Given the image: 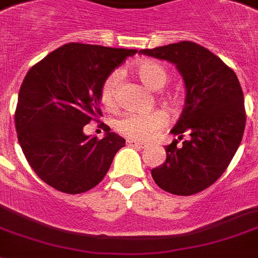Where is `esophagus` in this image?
I'll return each instance as SVG.
<instances>
[{
	"label": "esophagus",
	"instance_id": "obj_1",
	"mask_svg": "<svg viewBox=\"0 0 258 258\" xmlns=\"http://www.w3.org/2000/svg\"><path fill=\"white\" fill-rule=\"evenodd\" d=\"M126 144L129 145V146H134V148H140V149H144V148H146V146H148V145L144 144V142L134 141V140H127Z\"/></svg>",
	"mask_w": 258,
	"mask_h": 258
}]
</instances>
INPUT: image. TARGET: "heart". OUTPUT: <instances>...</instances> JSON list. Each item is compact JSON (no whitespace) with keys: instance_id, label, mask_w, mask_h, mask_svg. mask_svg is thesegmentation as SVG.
<instances>
[{"instance_id":"obj_1","label":"heart","mask_w":258,"mask_h":258,"mask_svg":"<svg viewBox=\"0 0 258 258\" xmlns=\"http://www.w3.org/2000/svg\"><path fill=\"white\" fill-rule=\"evenodd\" d=\"M136 75L140 78L145 86L152 91H159L169 82V72L161 63L154 60H142L134 67ZM118 83V74L112 72L104 79L100 97L106 108H113L116 105V88ZM167 100L172 101L174 97L167 96ZM169 118L161 110L152 113H126L116 121V131L134 141H148L157 134V132L167 125Z\"/></svg>"}]
</instances>
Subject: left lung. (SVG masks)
Instances as JSON below:
<instances>
[{
	"mask_svg": "<svg viewBox=\"0 0 258 258\" xmlns=\"http://www.w3.org/2000/svg\"><path fill=\"white\" fill-rule=\"evenodd\" d=\"M140 54L171 61L186 86V105L165 148L166 161L152 170L154 182L188 197L214 184L231 163L245 129L244 95L235 71L201 44L183 40Z\"/></svg>",
	"mask_w": 258,
	"mask_h": 258,
	"instance_id": "left-lung-1",
	"label": "left lung"
}]
</instances>
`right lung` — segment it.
Wrapping results in <instances>:
<instances>
[{"mask_svg": "<svg viewBox=\"0 0 258 258\" xmlns=\"http://www.w3.org/2000/svg\"><path fill=\"white\" fill-rule=\"evenodd\" d=\"M137 50L68 43L30 68L18 93L16 129L31 169L55 190L82 194L97 186L125 140L100 124L105 137L83 127L103 116L104 79Z\"/></svg>", "mask_w": 258, "mask_h": 258, "instance_id": "add662e5", "label": "right lung"}]
</instances>
